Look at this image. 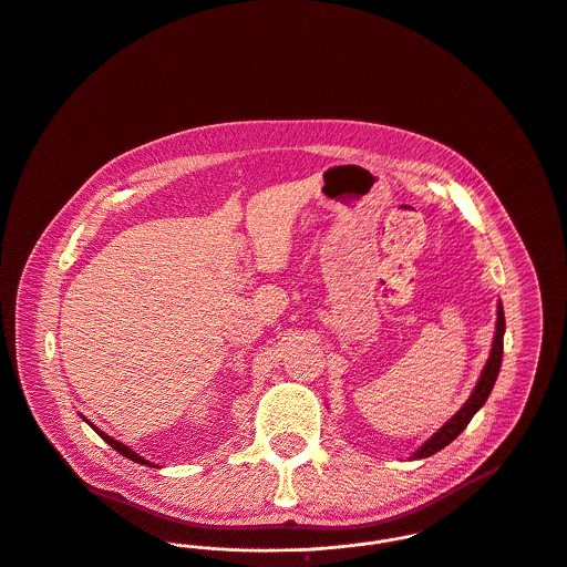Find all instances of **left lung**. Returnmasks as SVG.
<instances>
[{
	"instance_id": "obj_1",
	"label": "left lung",
	"mask_w": 567,
	"mask_h": 567,
	"mask_svg": "<svg viewBox=\"0 0 567 567\" xmlns=\"http://www.w3.org/2000/svg\"><path fill=\"white\" fill-rule=\"evenodd\" d=\"M504 332H506V319H504V306L499 301L497 303V323H495L493 348H491L488 361H486V365H484V370L480 374L475 389L471 391V395L462 404V409L451 420H446L422 446H417V451H413L411 460H422V457H429V455L442 451L446 444H451L466 429L471 417L484 406V402L488 400V395H491V391L495 386V380L499 377L502 357H504Z\"/></svg>"
}]
</instances>
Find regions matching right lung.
Listing matches in <instances>:
<instances>
[{"instance_id": "add662e5", "label": "right lung", "mask_w": 567, "mask_h": 567, "mask_svg": "<svg viewBox=\"0 0 567 567\" xmlns=\"http://www.w3.org/2000/svg\"><path fill=\"white\" fill-rule=\"evenodd\" d=\"M83 420H85V417H83ZM85 422H87V424H90V426H92V429H94V431H96V433H99V435H101V437H103V440H105V442H107V444H110V446H112V449H114V451H118V453H121V455H125V457H130V460H132V462H136V464H145V466H152V468H158V466H156V464H154V462H150V460H145V457H143V455H138V453H136V451H132V449H130V446H127V444H123V442H118V440H114V437H112V435H107V433H105V431H101V429H99V426H96V424H92V422H90V420H85Z\"/></svg>"}]
</instances>
